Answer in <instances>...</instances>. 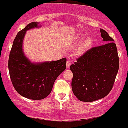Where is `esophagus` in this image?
Listing matches in <instances>:
<instances>
[{"mask_svg": "<svg viewBox=\"0 0 128 128\" xmlns=\"http://www.w3.org/2000/svg\"><path fill=\"white\" fill-rule=\"evenodd\" d=\"M71 64H72V62H71V61H69V60H68V61H67V62H66V67H67V68H70Z\"/></svg>", "mask_w": 128, "mask_h": 128, "instance_id": "obj_1", "label": "esophagus"}]
</instances>
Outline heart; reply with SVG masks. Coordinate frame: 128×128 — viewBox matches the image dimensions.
Masks as SVG:
<instances>
[{"label":"heart","instance_id":"b5f03b06","mask_svg":"<svg viewBox=\"0 0 128 128\" xmlns=\"http://www.w3.org/2000/svg\"><path fill=\"white\" fill-rule=\"evenodd\" d=\"M85 35H81L80 36V40H82V39H83L85 37ZM93 42H94V40H93V39L92 38H87L86 40H84V41L83 42V44H82V46H81V50H84V49H86L90 47V46L93 45Z\"/></svg>","mask_w":128,"mask_h":128}]
</instances>
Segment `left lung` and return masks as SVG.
<instances>
[{"mask_svg":"<svg viewBox=\"0 0 128 128\" xmlns=\"http://www.w3.org/2000/svg\"><path fill=\"white\" fill-rule=\"evenodd\" d=\"M105 44L87 50L74 64L72 88L75 96L84 102L102 99L112 90L119 70V56L114 40L100 28Z\"/></svg>","mask_w":128,"mask_h":128,"instance_id":"1","label":"left lung"}]
</instances>
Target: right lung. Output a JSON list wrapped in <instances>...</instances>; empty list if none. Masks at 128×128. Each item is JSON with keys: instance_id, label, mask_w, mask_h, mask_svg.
<instances>
[{"instance_id": "1", "label": "right lung", "mask_w": 128, "mask_h": 128, "mask_svg": "<svg viewBox=\"0 0 128 128\" xmlns=\"http://www.w3.org/2000/svg\"><path fill=\"white\" fill-rule=\"evenodd\" d=\"M37 22L28 24L16 35L10 52L8 67L15 90L30 100H42L52 92L54 82L66 69V58L42 64H32L24 55L22 43L26 31L38 26Z\"/></svg>"}]
</instances>
